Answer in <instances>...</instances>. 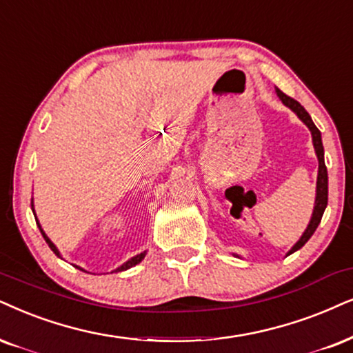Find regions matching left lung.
Segmentation results:
<instances>
[{"label":"left lung","mask_w":353,"mask_h":353,"mask_svg":"<svg viewBox=\"0 0 353 353\" xmlns=\"http://www.w3.org/2000/svg\"><path fill=\"white\" fill-rule=\"evenodd\" d=\"M276 96H279V99L283 102V105H287L290 110H293V112L296 114V117L301 120L303 123L306 125L307 128H310L311 132V137H313V146H314V153L318 156V181H316V199H314V208H313V215H311V220L307 223L306 230L303 231L301 238L296 241L295 244H293V248L290 249L287 252V256L290 254H293L298 249H301L305 244L307 243V239L313 236V233L318 228V225L321 223V218L324 215V210L327 207V169H325V164H324V146H323V140H321V132L318 130V127H316L313 120H311L310 114L306 112L305 107H303L300 102L292 99V97H288L287 94H283L280 89H275ZM236 256V254H234ZM239 257V256H236Z\"/></svg>","instance_id":"obj_1"}]
</instances>
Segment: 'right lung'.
<instances>
[{
	"instance_id": "1",
	"label": "right lung",
	"mask_w": 353,
	"mask_h": 353,
	"mask_svg": "<svg viewBox=\"0 0 353 353\" xmlns=\"http://www.w3.org/2000/svg\"><path fill=\"white\" fill-rule=\"evenodd\" d=\"M30 207H32V212H34V216H35V210H34V202H30ZM35 221H37V226H39L40 233H42V236H43V239H46V241H47L48 248H50V249H52V251H53V252H55L58 257H60V259H63V257H61V254H60V251H58V249H57V246H55V244H53V243H52V241H50V238H48V236L46 234V231H43V230H42V226H40V223H39V220H37V218H35ZM145 256H146V251H143V252H140V254H137V256H133L132 259H128V261H127V262H123V264H122V265H120V267H117V269H115L114 272H122V270H127V269H130V267H133V265L140 264V262H141V261H143V259H145ZM74 267H77V269H79V270H84V269H83V267H79V265H74ZM84 272H86V270H84Z\"/></svg>"
}]
</instances>
